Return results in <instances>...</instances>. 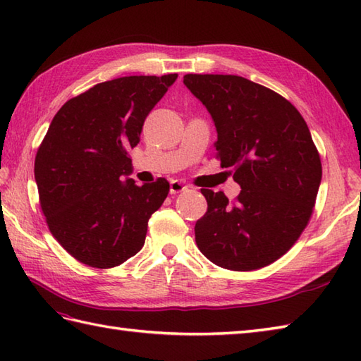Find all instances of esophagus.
<instances>
[{"label": "esophagus", "instance_id": "obj_1", "mask_svg": "<svg viewBox=\"0 0 361 361\" xmlns=\"http://www.w3.org/2000/svg\"><path fill=\"white\" fill-rule=\"evenodd\" d=\"M188 189V186L185 185V183H181L178 180H172L171 181V194H180V192H185V190Z\"/></svg>", "mask_w": 361, "mask_h": 361}]
</instances>
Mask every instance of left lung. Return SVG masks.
<instances>
[{"label":"left lung","mask_w":361,"mask_h":361,"mask_svg":"<svg viewBox=\"0 0 361 361\" xmlns=\"http://www.w3.org/2000/svg\"><path fill=\"white\" fill-rule=\"evenodd\" d=\"M185 85L217 130L221 167H233L240 194L202 189L208 211L195 242L211 262L234 271L273 264L307 226L321 183L319 153L293 105L240 75L186 74Z\"/></svg>","instance_id":"8db88e82"}]
</instances>
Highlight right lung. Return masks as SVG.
Segmentation results:
<instances>
[{
    "label": "right lung",
    "mask_w": 361,
    "mask_h": 361,
    "mask_svg": "<svg viewBox=\"0 0 361 361\" xmlns=\"http://www.w3.org/2000/svg\"><path fill=\"white\" fill-rule=\"evenodd\" d=\"M178 74L128 75L97 83L54 116L35 157L40 206L57 242L79 262L111 268L142 248L169 183L137 186L128 150Z\"/></svg>",
    "instance_id": "obj_1"
}]
</instances>
